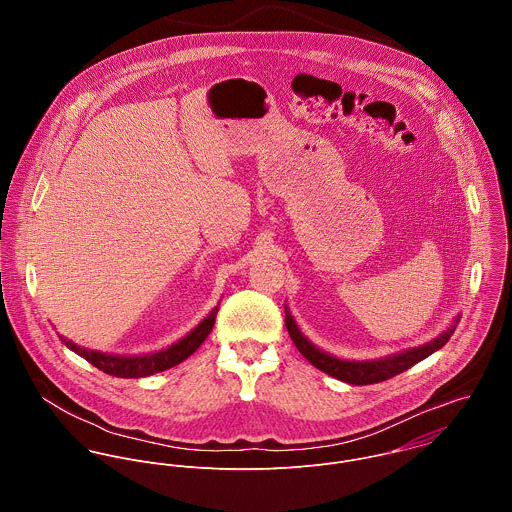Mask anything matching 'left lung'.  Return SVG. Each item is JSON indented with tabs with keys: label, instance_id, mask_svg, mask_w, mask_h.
Here are the masks:
<instances>
[{
	"label": "left lung",
	"instance_id": "1",
	"mask_svg": "<svg viewBox=\"0 0 512 512\" xmlns=\"http://www.w3.org/2000/svg\"><path fill=\"white\" fill-rule=\"evenodd\" d=\"M459 323V315L453 319V323L438 335L436 339H432L430 343H424L420 347H410V349H404V351H398V353H392V355H386V357H380V359H368V361H349V359H339L335 355H329L325 353L323 349H319L317 345H313L303 333L301 329L297 327L295 319H293L292 311L290 307L286 305V327H288V333L292 337L293 345L297 347V351L315 366L319 370H323L325 374L337 378V380H343V382H349V384H357V386H365V384H374V382H382V380H388L404 370H408L410 366L428 359L432 353L439 351L447 341L449 337L453 335L455 327Z\"/></svg>",
	"mask_w": 512,
	"mask_h": 512
}]
</instances>
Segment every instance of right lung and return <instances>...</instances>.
<instances>
[{"mask_svg": "<svg viewBox=\"0 0 512 512\" xmlns=\"http://www.w3.org/2000/svg\"><path fill=\"white\" fill-rule=\"evenodd\" d=\"M219 305L220 303H217V307H213V311L191 333H187L181 341L173 343L171 347H167L163 351L151 353V355L128 357V355L100 353V351L84 349L73 341L65 339L63 335H59V337L78 357H82L84 361H88L90 365L96 366L98 370H102L106 374H112V376H118V378H144V376H151L155 372L167 370V368L179 365L185 359H189L205 343V339L213 331V325H215V319H217V313H219Z\"/></svg>", "mask_w": 512, "mask_h": 512, "instance_id": "add662e5", "label": "right lung"}]
</instances>
